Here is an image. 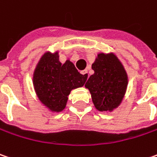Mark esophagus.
Returning <instances> with one entry per match:
<instances>
[{
  "mask_svg": "<svg viewBox=\"0 0 157 157\" xmlns=\"http://www.w3.org/2000/svg\"><path fill=\"white\" fill-rule=\"evenodd\" d=\"M81 74H82V75H84V77H85V78H88V77H89V74H88L87 70H83V71H82V72H81Z\"/></svg>",
  "mask_w": 157,
  "mask_h": 157,
  "instance_id": "34e87169",
  "label": "esophagus"
}]
</instances>
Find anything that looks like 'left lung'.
Wrapping results in <instances>:
<instances>
[{"mask_svg":"<svg viewBox=\"0 0 157 157\" xmlns=\"http://www.w3.org/2000/svg\"><path fill=\"white\" fill-rule=\"evenodd\" d=\"M91 68L85 88L89 90L95 108L99 112H113L121 105L128 86L124 67L113 52H99Z\"/></svg>","mask_w":157,"mask_h":157,"instance_id":"8db88e82","label":"left lung"}]
</instances>
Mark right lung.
Returning a JSON list of instances; mask_svg holds the SVG:
<instances>
[{"label":"right lung","mask_w":157,"mask_h":157,"mask_svg":"<svg viewBox=\"0 0 157 157\" xmlns=\"http://www.w3.org/2000/svg\"><path fill=\"white\" fill-rule=\"evenodd\" d=\"M86 80L70 59L60 62L59 51H46L33 71V85L42 106L59 113L66 108L71 90L82 87Z\"/></svg>","instance_id":"1"}]
</instances>
